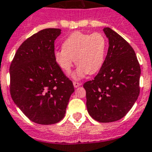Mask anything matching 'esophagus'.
Listing matches in <instances>:
<instances>
[{"label":"esophagus","mask_w":152,"mask_h":152,"mask_svg":"<svg viewBox=\"0 0 152 152\" xmlns=\"http://www.w3.org/2000/svg\"><path fill=\"white\" fill-rule=\"evenodd\" d=\"M73 85H74V87H75V88H77V87H79V86H80V85H81V84L80 83V82H77V81H74Z\"/></svg>","instance_id":"34e87169"}]
</instances>
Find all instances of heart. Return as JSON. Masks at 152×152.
I'll use <instances>...</instances> for the list:
<instances>
[{
    "instance_id": "1",
    "label": "heart",
    "mask_w": 152,
    "mask_h": 152,
    "mask_svg": "<svg viewBox=\"0 0 152 152\" xmlns=\"http://www.w3.org/2000/svg\"><path fill=\"white\" fill-rule=\"evenodd\" d=\"M106 40L100 32H75L64 40L63 50L54 52V60L63 71L69 73L74 62L78 66L72 75L75 79L86 74L93 75L101 69L105 61Z\"/></svg>"
}]
</instances>
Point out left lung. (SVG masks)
Wrapping results in <instances>:
<instances>
[{
	"label": "left lung",
	"mask_w": 152,
	"mask_h": 152,
	"mask_svg": "<svg viewBox=\"0 0 152 152\" xmlns=\"http://www.w3.org/2000/svg\"><path fill=\"white\" fill-rule=\"evenodd\" d=\"M109 39L107 55L99 72L83 85L90 116L101 123L120 120L140 93L141 67L134 49L118 33L104 28Z\"/></svg>",
	"instance_id": "8db88e82"
}]
</instances>
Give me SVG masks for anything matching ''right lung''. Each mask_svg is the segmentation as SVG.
<instances>
[{
    "instance_id": "obj_1",
    "label": "right lung",
    "mask_w": 152,
    "mask_h": 152,
    "mask_svg": "<svg viewBox=\"0 0 152 152\" xmlns=\"http://www.w3.org/2000/svg\"><path fill=\"white\" fill-rule=\"evenodd\" d=\"M60 28H45L25 40L10 66V93L32 122H60L75 91L72 81L54 60V41Z\"/></svg>"
}]
</instances>
